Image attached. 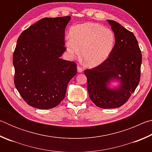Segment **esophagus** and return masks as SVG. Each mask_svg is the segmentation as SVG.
Returning a JSON list of instances; mask_svg holds the SVG:
<instances>
[{
  "mask_svg": "<svg viewBox=\"0 0 152 152\" xmlns=\"http://www.w3.org/2000/svg\"><path fill=\"white\" fill-rule=\"evenodd\" d=\"M77 70H78V72L82 73V72H83V69H82L80 66H77Z\"/></svg>",
  "mask_w": 152,
  "mask_h": 152,
  "instance_id": "esophagus-1",
  "label": "esophagus"
}]
</instances>
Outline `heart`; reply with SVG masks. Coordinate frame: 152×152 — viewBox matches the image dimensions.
I'll return each mask as SVG.
<instances>
[{
    "instance_id": "1",
    "label": "heart",
    "mask_w": 152,
    "mask_h": 152,
    "mask_svg": "<svg viewBox=\"0 0 152 152\" xmlns=\"http://www.w3.org/2000/svg\"><path fill=\"white\" fill-rule=\"evenodd\" d=\"M66 47L72 58L80 55L86 66L95 67L109 58L114 48L115 36L109 28L93 22L76 25L71 28Z\"/></svg>"
}]
</instances>
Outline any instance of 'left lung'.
I'll return each mask as SVG.
<instances>
[{
  "label": "left lung",
  "instance_id": "left-lung-1",
  "mask_svg": "<svg viewBox=\"0 0 152 152\" xmlns=\"http://www.w3.org/2000/svg\"><path fill=\"white\" fill-rule=\"evenodd\" d=\"M115 36L109 58L91 70H84L89 97L102 109L122 106L140 80L142 56L134 34L115 20H107ZM117 81V86L111 85Z\"/></svg>",
  "mask_w": 152,
  "mask_h": 152
}]
</instances>
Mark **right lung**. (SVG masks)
<instances>
[{"label":"right lung","mask_w":152,"mask_h":152,"mask_svg":"<svg viewBox=\"0 0 152 152\" xmlns=\"http://www.w3.org/2000/svg\"><path fill=\"white\" fill-rule=\"evenodd\" d=\"M70 19V16L43 18L18 38L12 57L14 82L30 106L39 109L57 106L76 74V64L60 58L66 50L64 33Z\"/></svg>","instance_id":"right-lung-1"}]
</instances>
